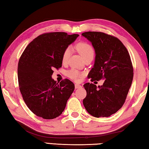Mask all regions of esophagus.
I'll list each match as a JSON object with an SVG mask.
<instances>
[{"label":"esophagus","instance_id":"34e87169","mask_svg":"<svg viewBox=\"0 0 149 149\" xmlns=\"http://www.w3.org/2000/svg\"><path fill=\"white\" fill-rule=\"evenodd\" d=\"M81 87V85L79 84H75V89H79V88Z\"/></svg>","mask_w":149,"mask_h":149}]
</instances>
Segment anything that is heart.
I'll return each mask as SVG.
<instances>
[{"mask_svg":"<svg viewBox=\"0 0 149 149\" xmlns=\"http://www.w3.org/2000/svg\"><path fill=\"white\" fill-rule=\"evenodd\" d=\"M75 48L79 54L81 55L82 57L84 58V60L87 57L89 56H93L95 54V50L94 48L89 42L85 41H81L78 42V43L75 45ZM72 50L70 47H67L64 49L63 51V53L62 55V62L63 64H66L68 62V60L70 58V56H71ZM67 76L70 77L74 81H77L79 79V77L81 76L83 74L80 72L78 70H75L74 68H72L68 72L66 73Z\"/></svg>","mask_w":149,"mask_h":149,"instance_id":"b5f03b06","label":"heart"}]
</instances>
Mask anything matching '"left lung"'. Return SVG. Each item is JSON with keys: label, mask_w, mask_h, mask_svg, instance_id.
I'll return each mask as SVG.
<instances>
[{"label": "left lung", "mask_w": 149, "mask_h": 149, "mask_svg": "<svg viewBox=\"0 0 149 149\" xmlns=\"http://www.w3.org/2000/svg\"><path fill=\"white\" fill-rule=\"evenodd\" d=\"M83 36L95 50V64L88 77L91 81L104 79L101 86L86 83L83 100L85 109L96 118L109 117L124 104L132 85L133 68L127 49L117 37L102 32L87 31Z\"/></svg>", "instance_id": "8db88e82"}]
</instances>
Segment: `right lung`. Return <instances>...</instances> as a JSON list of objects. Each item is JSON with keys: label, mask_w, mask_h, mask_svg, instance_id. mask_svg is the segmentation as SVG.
<instances>
[{"label": "right lung", "mask_w": 149, "mask_h": 149, "mask_svg": "<svg viewBox=\"0 0 149 149\" xmlns=\"http://www.w3.org/2000/svg\"><path fill=\"white\" fill-rule=\"evenodd\" d=\"M79 36L65 32L45 33L27 45L17 66L19 91L27 107L37 116L54 119L64 110L74 84L65 79H52L53 69L62 67L65 48Z\"/></svg>", "instance_id": "add662e5"}]
</instances>
